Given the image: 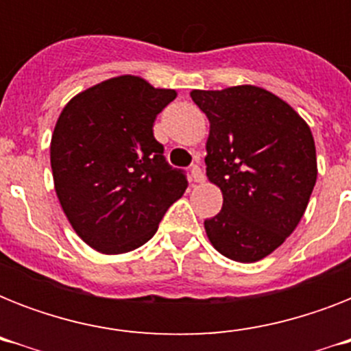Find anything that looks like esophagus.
<instances>
[{
	"label": "esophagus",
	"mask_w": 351,
	"mask_h": 351,
	"mask_svg": "<svg viewBox=\"0 0 351 351\" xmlns=\"http://www.w3.org/2000/svg\"><path fill=\"white\" fill-rule=\"evenodd\" d=\"M191 180L193 182H204V171L200 169V165L195 164L191 167Z\"/></svg>",
	"instance_id": "obj_1"
}]
</instances>
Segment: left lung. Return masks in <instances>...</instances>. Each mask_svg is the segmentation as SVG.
Instances as JSON below:
<instances>
[{
	"label": "left lung",
	"instance_id": "left-lung-1",
	"mask_svg": "<svg viewBox=\"0 0 351 351\" xmlns=\"http://www.w3.org/2000/svg\"><path fill=\"white\" fill-rule=\"evenodd\" d=\"M209 120L206 173L220 187L219 215L204 220L215 250L237 262L275 251L302 219L317 180L308 123L255 85L193 90Z\"/></svg>",
	"mask_w": 351,
	"mask_h": 351
}]
</instances>
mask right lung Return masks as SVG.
<instances>
[{"label": "right lung", "mask_w": 351, "mask_h": 351, "mask_svg": "<svg viewBox=\"0 0 351 351\" xmlns=\"http://www.w3.org/2000/svg\"><path fill=\"white\" fill-rule=\"evenodd\" d=\"M176 98L138 76L80 93L56 121L51 167L63 213L84 242L118 255L143 245L187 189L171 167L153 123Z\"/></svg>", "instance_id": "1"}]
</instances>
